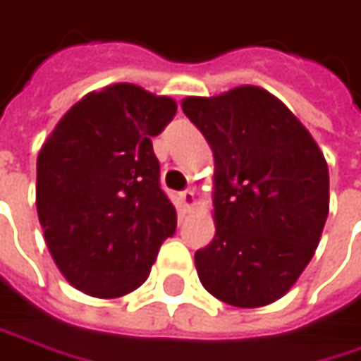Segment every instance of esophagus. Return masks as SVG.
Wrapping results in <instances>:
<instances>
[{"label":"esophagus","instance_id":"1","mask_svg":"<svg viewBox=\"0 0 361 361\" xmlns=\"http://www.w3.org/2000/svg\"><path fill=\"white\" fill-rule=\"evenodd\" d=\"M180 200H181V204H183V209H185V211H190V209L196 204V194H194V190H185V192H181Z\"/></svg>","mask_w":361,"mask_h":361}]
</instances>
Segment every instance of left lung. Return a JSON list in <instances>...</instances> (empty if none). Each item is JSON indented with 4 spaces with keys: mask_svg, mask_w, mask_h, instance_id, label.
I'll use <instances>...</instances> for the list:
<instances>
[{
    "mask_svg": "<svg viewBox=\"0 0 361 361\" xmlns=\"http://www.w3.org/2000/svg\"><path fill=\"white\" fill-rule=\"evenodd\" d=\"M183 114L214 157L213 242L200 283L238 308L273 304L308 267L329 214V167L310 132L258 86L190 97Z\"/></svg>",
    "mask_w": 361,
    "mask_h": 361,
    "instance_id": "1",
    "label": "left lung"
}]
</instances>
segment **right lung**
I'll return each mask as SVG.
<instances>
[{
	"instance_id": "obj_1",
	"label": "right lung",
	"mask_w": 361,
	"mask_h": 361,
	"mask_svg": "<svg viewBox=\"0 0 361 361\" xmlns=\"http://www.w3.org/2000/svg\"><path fill=\"white\" fill-rule=\"evenodd\" d=\"M178 111L134 84L86 94L37 159V211L51 256L76 289L119 298L147 281L178 213L152 150Z\"/></svg>"
}]
</instances>
